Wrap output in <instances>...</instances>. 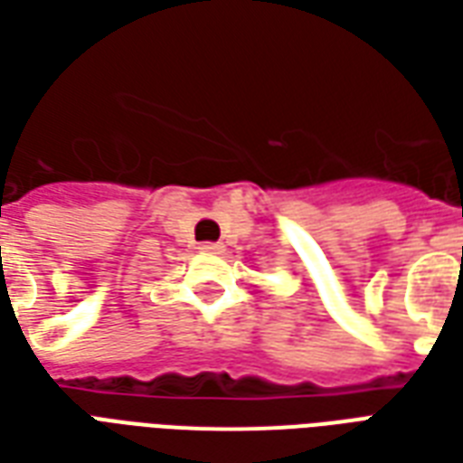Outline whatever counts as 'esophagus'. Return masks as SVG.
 Listing matches in <instances>:
<instances>
[{"label":"esophagus","mask_w":463,"mask_h":463,"mask_svg":"<svg viewBox=\"0 0 463 463\" xmlns=\"http://www.w3.org/2000/svg\"><path fill=\"white\" fill-rule=\"evenodd\" d=\"M198 250L203 252H222L225 250V245L222 242H201V248Z\"/></svg>","instance_id":"1"}]
</instances>
